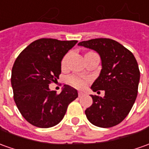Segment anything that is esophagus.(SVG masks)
<instances>
[{"instance_id": "esophagus-1", "label": "esophagus", "mask_w": 149, "mask_h": 149, "mask_svg": "<svg viewBox=\"0 0 149 149\" xmlns=\"http://www.w3.org/2000/svg\"><path fill=\"white\" fill-rule=\"evenodd\" d=\"M84 95V93L82 92H78V96L79 97H81V96Z\"/></svg>"}]
</instances>
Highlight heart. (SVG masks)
Instances as JSON below:
<instances>
[{"mask_svg":"<svg viewBox=\"0 0 149 149\" xmlns=\"http://www.w3.org/2000/svg\"><path fill=\"white\" fill-rule=\"evenodd\" d=\"M68 56H69V54H67L66 55L63 57V58L62 59V68H64L66 67L67 60H68ZM68 83L70 84L71 86H72L73 87L77 88V89H84V88L86 87V84H87L88 80L86 78H83L81 77L72 75L70 77H68Z\"/></svg>","mask_w":149,"mask_h":149,"instance_id":"1","label":"heart"}]
</instances>
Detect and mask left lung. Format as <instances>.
<instances>
[{
  "label": "left lung",
  "mask_w": 149,
  "mask_h": 149,
  "mask_svg": "<svg viewBox=\"0 0 149 149\" xmlns=\"http://www.w3.org/2000/svg\"><path fill=\"white\" fill-rule=\"evenodd\" d=\"M78 45L95 50L102 61L100 77L91 89L104 91L105 95H91L93 104L85 111L87 119L103 128L118 125L129 114L138 94L140 72L134 54L109 38L84 40Z\"/></svg>",
  "instance_id": "1"
}]
</instances>
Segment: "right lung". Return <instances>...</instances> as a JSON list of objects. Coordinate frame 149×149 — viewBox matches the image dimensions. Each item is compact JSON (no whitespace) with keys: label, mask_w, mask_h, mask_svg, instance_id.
Segmentation results:
<instances>
[{"label":"right lung","mask_w":149,"mask_h":149,"mask_svg":"<svg viewBox=\"0 0 149 149\" xmlns=\"http://www.w3.org/2000/svg\"><path fill=\"white\" fill-rule=\"evenodd\" d=\"M77 42L41 38L28 45L16 58L11 72L14 100L30 124L40 128L56 125L68 104L77 98V90L68 85L60 94L49 88L61 73L62 58Z\"/></svg>","instance_id":"add662e5"}]
</instances>
